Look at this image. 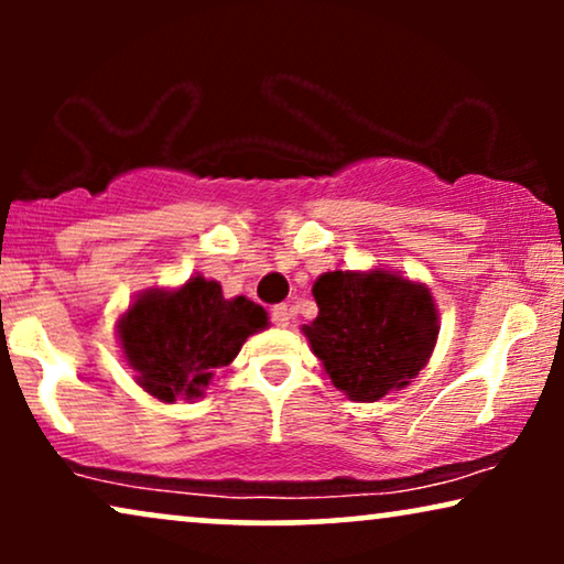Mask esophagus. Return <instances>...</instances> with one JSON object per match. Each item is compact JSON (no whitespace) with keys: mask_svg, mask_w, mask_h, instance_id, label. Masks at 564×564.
Wrapping results in <instances>:
<instances>
[{"mask_svg":"<svg viewBox=\"0 0 564 564\" xmlns=\"http://www.w3.org/2000/svg\"><path fill=\"white\" fill-rule=\"evenodd\" d=\"M272 321H274V326L288 328L290 326V307L288 305H274L272 307Z\"/></svg>","mask_w":564,"mask_h":564,"instance_id":"1","label":"esophagus"}]
</instances>
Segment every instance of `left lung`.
<instances>
[{"label": "left lung", "instance_id": "left-lung-1", "mask_svg": "<svg viewBox=\"0 0 564 564\" xmlns=\"http://www.w3.org/2000/svg\"><path fill=\"white\" fill-rule=\"evenodd\" d=\"M318 318L303 334L334 388L375 403L426 367L438 336L431 290L400 272H326L313 284Z\"/></svg>", "mask_w": 564, "mask_h": 564}]
</instances>
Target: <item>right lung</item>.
<instances>
[{"label":"right lung","instance_id":"add662e5","mask_svg":"<svg viewBox=\"0 0 564 564\" xmlns=\"http://www.w3.org/2000/svg\"><path fill=\"white\" fill-rule=\"evenodd\" d=\"M267 328V311L249 297H223L220 284L189 276L182 288L149 290L122 313L118 338L135 382L153 398L195 400L230 365L243 341Z\"/></svg>","mask_w":564,"mask_h":564}]
</instances>
